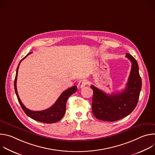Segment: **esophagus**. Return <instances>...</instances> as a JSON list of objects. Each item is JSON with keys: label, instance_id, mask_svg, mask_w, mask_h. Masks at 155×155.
Listing matches in <instances>:
<instances>
[{"label": "esophagus", "instance_id": "obj_1", "mask_svg": "<svg viewBox=\"0 0 155 155\" xmlns=\"http://www.w3.org/2000/svg\"><path fill=\"white\" fill-rule=\"evenodd\" d=\"M88 83L87 81L85 79H81L80 80L79 83H78V86L79 87H84L85 85H86Z\"/></svg>", "mask_w": 155, "mask_h": 155}]
</instances>
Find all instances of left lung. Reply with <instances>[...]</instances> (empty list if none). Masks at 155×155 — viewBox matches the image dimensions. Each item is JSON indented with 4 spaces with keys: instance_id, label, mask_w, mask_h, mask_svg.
I'll use <instances>...</instances> for the list:
<instances>
[{
    "instance_id": "left-lung-1",
    "label": "left lung",
    "mask_w": 155,
    "mask_h": 155,
    "mask_svg": "<svg viewBox=\"0 0 155 155\" xmlns=\"http://www.w3.org/2000/svg\"><path fill=\"white\" fill-rule=\"evenodd\" d=\"M132 63L131 71L125 89L121 93L107 94L94 85L92 110L94 116L101 120L118 121L129 115L136 108L142 87V80L139 72V65L135 58L126 53Z\"/></svg>"
}]
</instances>
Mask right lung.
I'll use <instances>...</instances> for the list:
<instances>
[{"instance_id":"1","label":"right lung","mask_w":155,"mask_h":155,"mask_svg":"<svg viewBox=\"0 0 155 155\" xmlns=\"http://www.w3.org/2000/svg\"><path fill=\"white\" fill-rule=\"evenodd\" d=\"M31 53H32V52L28 53L23 59L26 58V56ZM23 59L21 60V61L18 64V66L16 69V74L15 78V82H14L15 91V93L16 94L19 104L21 105L22 108H23V111L25 112V114L28 117H29L30 118H31L34 120L42 122V123H54L59 121L65 114L66 102H67V101L69 97L76 92L77 90V87L76 86H74L72 87H69V89L64 91L59 97L56 102L51 107H50L48 109L41 110V111H32V110H31L27 108L21 101L18 94L17 88H16V80H17L19 65L21 61L23 60Z\"/></svg>"}]
</instances>
